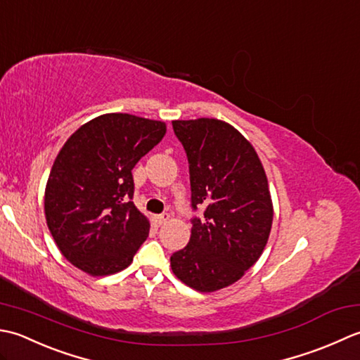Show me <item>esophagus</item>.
<instances>
[{
  "label": "esophagus",
  "instance_id": "obj_1",
  "mask_svg": "<svg viewBox=\"0 0 360 360\" xmlns=\"http://www.w3.org/2000/svg\"><path fill=\"white\" fill-rule=\"evenodd\" d=\"M153 221H155L157 225H163V224H166L167 221H169V214H167V212H163V214L153 217Z\"/></svg>",
  "mask_w": 360,
  "mask_h": 360
}]
</instances>
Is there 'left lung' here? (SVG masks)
<instances>
[{
    "instance_id": "obj_1",
    "label": "left lung",
    "mask_w": 360,
    "mask_h": 360,
    "mask_svg": "<svg viewBox=\"0 0 360 360\" xmlns=\"http://www.w3.org/2000/svg\"><path fill=\"white\" fill-rule=\"evenodd\" d=\"M189 161L193 219L188 245L171 256L174 275L191 289L231 285L259 259L269 240L274 205L261 160L250 141L214 118L172 121Z\"/></svg>"
}]
</instances>
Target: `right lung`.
I'll return each instance as SVG.
<instances>
[{
  "label": "right lung",
  "mask_w": 360,
  "mask_h": 360,
  "mask_svg": "<svg viewBox=\"0 0 360 360\" xmlns=\"http://www.w3.org/2000/svg\"><path fill=\"white\" fill-rule=\"evenodd\" d=\"M166 135V124L129 113L85 122L58 152L45 189V216L58 250L91 276L129 267L149 236L134 199L131 169Z\"/></svg>",
  "instance_id": "1"
}]
</instances>
